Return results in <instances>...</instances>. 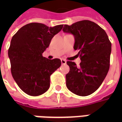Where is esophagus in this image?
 I'll list each match as a JSON object with an SVG mask.
<instances>
[{"label":"esophagus","instance_id":"1","mask_svg":"<svg viewBox=\"0 0 122 122\" xmlns=\"http://www.w3.org/2000/svg\"><path fill=\"white\" fill-rule=\"evenodd\" d=\"M61 63L63 65H65L66 63V61L65 60H64V59H61Z\"/></svg>","mask_w":122,"mask_h":122}]
</instances>
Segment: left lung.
Masks as SVG:
<instances>
[{
    "label": "left lung",
    "instance_id": "8db88e82",
    "mask_svg": "<svg viewBox=\"0 0 122 122\" xmlns=\"http://www.w3.org/2000/svg\"><path fill=\"white\" fill-rule=\"evenodd\" d=\"M64 32L74 35V49L79 51L80 66L67 61L70 71L66 74L67 88L74 94L87 96L95 92L105 80L110 67L111 42L104 29L95 23L82 20L65 25Z\"/></svg>",
    "mask_w": 122,
    "mask_h": 122
}]
</instances>
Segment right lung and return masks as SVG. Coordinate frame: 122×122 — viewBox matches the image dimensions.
<instances>
[{"label":"right lung","instance_id":"right-lung-1","mask_svg":"<svg viewBox=\"0 0 122 122\" xmlns=\"http://www.w3.org/2000/svg\"><path fill=\"white\" fill-rule=\"evenodd\" d=\"M63 27V25L49 27L30 23L13 36L8 50L11 72L20 89L29 95L38 96L47 92L51 74L61 66L59 59H48L42 53Z\"/></svg>","mask_w":122,"mask_h":122}]
</instances>
